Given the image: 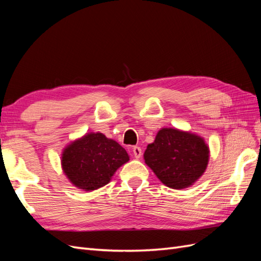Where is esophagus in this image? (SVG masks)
I'll return each mask as SVG.
<instances>
[{
  "instance_id": "obj_1",
  "label": "esophagus",
  "mask_w": 261,
  "mask_h": 261,
  "mask_svg": "<svg viewBox=\"0 0 261 261\" xmlns=\"http://www.w3.org/2000/svg\"><path fill=\"white\" fill-rule=\"evenodd\" d=\"M133 153H134V156H135L136 159H139V158L141 156V154H143V152H141V148L135 146V147L133 148Z\"/></svg>"
}]
</instances>
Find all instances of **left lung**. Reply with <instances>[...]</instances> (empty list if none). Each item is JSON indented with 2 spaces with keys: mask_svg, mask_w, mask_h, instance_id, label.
Masks as SVG:
<instances>
[{
  "mask_svg": "<svg viewBox=\"0 0 261 261\" xmlns=\"http://www.w3.org/2000/svg\"><path fill=\"white\" fill-rule=\"evenodd\" d=\"M146 164L164 185L174 189L192 186L207 168L209 148L195 134L162 128L144 153Z\"/></svg>",
  "mask_w": 261,
  "mask_h": 261,
  "instance_id": "left-lung-1",
  "label": "left lung"
}]
</instances>
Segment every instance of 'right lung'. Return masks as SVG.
Here are the masks:
<instances>
[{"label":"right lung","instance_id":"right-lung-1","mask_svg":"<svg viewBox=\"0 0 261 261\" xmlns=\"http://www.w3.org/2000/svg\"><path fill=\"white\" fill-rule=\"evenodd\" d=\"M129 160L126 150L101 133L73 141L62 153V168L70 183L85 191L107 185L115 171Z\"/></svg>","mask_w":261,"mask_h":261}]
</instances>
